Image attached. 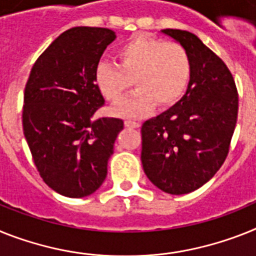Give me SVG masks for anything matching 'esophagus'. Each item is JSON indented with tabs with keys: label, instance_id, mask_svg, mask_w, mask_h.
I'll use <instances>...</instances> for the list:
<instances>
[{
	"label": "esophagus",
	"instance_id": "obj_1",
	"mask_svg": "<svg viewBox=\"0 0 256 256\" xmlns=\"http://www.w3.org/2000/svg\"><path fill=\"white\" fill-rule=\"evenodd\" d=\"M124 126L130 128H140V124L135 121H124Z\"/></svg>",
	"mask_w": 256,
	"mask_h": 256
}]
</instances>
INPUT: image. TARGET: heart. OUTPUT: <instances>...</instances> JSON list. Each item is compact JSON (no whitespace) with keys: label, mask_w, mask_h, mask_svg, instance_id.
I'll return each instance as SVG.
<instances>
[{"label":"heart","mask_w":256,"mask_h":256,"mask_svg":"<svg viewBox=\"0 0 256 256\" xmlns=\"http://www.w3.org/2000/svg\"><path fill=\"white\" fill-rule=\"evenodd\" d=\"M117 65L100 62L95 83L106 100L117 104L128 88L136 91L114 109L121 117L139 118L154 105L168 108L184 96L192 72L188 52L178 42H165L138 34L116 50Z\"/></svg>","instance_id":"b5f03b06"}]
</instances>
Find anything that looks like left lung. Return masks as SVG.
Segmentation results:
<instances>
[{
  "instance_id": "8db88e82",
  "label": "left lung",
  "mask_w": 256,
  "mask_h": 256,
  "mask_svg": "<svg viewBox=\"0 0 256 256\" xmlns=\"http://www.w3.org/2000/svg\"><path fill=\"white\" fill-rule=\"evenodd\" d=\"M188 52L191 79L173 106L142 126V165L164 192L188 194L216 174L229 152L238 114V95L229 68L182 30H161Z\"/></svg>"
}]
</instances>
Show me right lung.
Segmentation results:
<instances>
[{"label":"right lung","mask_w":256,"mask_h":256,"mask_svg":"<svg viewBox=\"0 0 256 256\" xmlns=\"http://www.w3.org/2000/svg\"><path fill=\"white\" fill-rule=\"evenodd\" d=\"M116 34L74 27L56 38L32 68L24 90L23 132L38 173L68 198L94 194L108 173L120 118H98L104 98L95 70Z\"/></svg>","instance_id":"1"}]
</instances>
